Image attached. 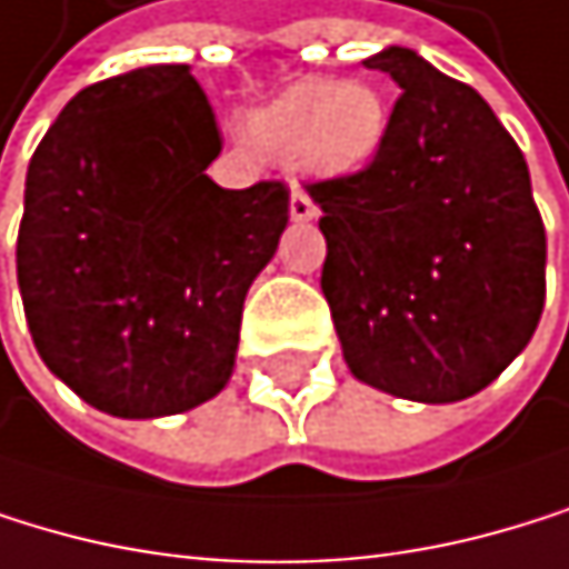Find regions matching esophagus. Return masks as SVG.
<instances>
[{
	"instance_id": "obj_1",
	"label": "esophagus",
	"mask_w": 569,
	"mask_h": 569,
	"mask_svg": "<svg viewBox=\"0 0 569 569\" xmlns=\"http://www.w3.org/2000/svg\"><path fill=\"white\" fill-rule=\"evenodd\" d=\"M316 216H319L316 202H312L309 194L301 191L298 184H291V219H295V222H309V219H316Z\"/></svg>"
}]
</instances>
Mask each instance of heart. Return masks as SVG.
<instances>
[{"label":"heart","instance_id":"b5f03b06","mask_svg":"<svg viewBox=\"0 0 569 569\" xmlns=\"http://www.w3.org/2000/svg\"><path fill=\"white\" fill-rule=\"evenodd\" d=\"M391 130V106L367 78H301L250 112L247 140L274 161L312 174H357L378 161Z\"/></svg>","mask_w":569,"mask_h":569}]
</instances>
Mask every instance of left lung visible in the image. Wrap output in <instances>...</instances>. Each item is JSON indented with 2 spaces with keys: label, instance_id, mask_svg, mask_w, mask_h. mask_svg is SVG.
I'll use <instances>...</instances> for the list:
<instances>
[{
  "label": "left lung",
  "instance_id": "obj_1",
  "mask_svg": "<svg viewBox=\"0 0 569 569\" xmlns=\"http://www.w3.org/2000/svg\"><path fill=\"white\" fill-rule=\"evenodd\" d=\"M363 68L401 96L378 161L312 181L322 295L353 375L395 398L460 401L526 350L546 301V229L526 157L470 84L416 50Z\"/></svg>",
  "mask_w": 569,
  "mask_h": 569
}]
</instances>
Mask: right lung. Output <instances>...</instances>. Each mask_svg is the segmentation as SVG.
I'll return each mask as SVG.
<instances>
[{
  "label": "right lung",
  "instance_id": "1",
  "mask_svg": "<svg viewBox=\"0 0 569 569\" xmlns=\"http://www.w3.org/2000/svg\"><path fill=\"white\" fill-rule=\"evenodd\" d=\"M216 116L188 64L96 81L30 157L16 278L33 347L119 419L216 398L243 298L288 226L284 181L219 188Z\"/></svg>",
  "mask_w": 569,
  "mask_h": 569
}]
</instances>
